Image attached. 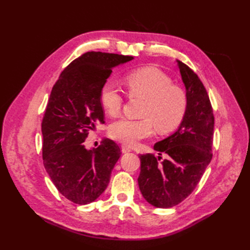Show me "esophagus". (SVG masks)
Masks as SVG:
<instances>
[{"mask_svg":"<svg viewBox=\"0 0 250 250\" xmlns=\"http://www.w3.org/2000/svg\"><path fill=\"white\" fill-rule=\"evenodd\" d=\"M121 151H122V153H128V152L131 151V148L128 147V146H125V145H122L121 146Z\"/></svg>","mask_w":250,"mask_h":250,"instance_id":"esophagus-1","label":"esophagus"}]
</instances>
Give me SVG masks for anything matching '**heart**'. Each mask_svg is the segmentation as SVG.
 I'll return each mask as SVG.
<instances>
[{
    "label": "heart",
    "mask_w": 250,
    "mask_h": 250,
    "mask_svg": "<svg viewBox=\"0 0 250 250\" xmlns=\"http://www.w3.org/2000/svg\"><path fill=\"white\" fill-rule=\"evenodd\" d=\"M125 84L132 98L144 100L140 120L120 118L109 126L111 139L125 145H134L153 132V125L161 133L176 129L187 110V95L172 84V79L157 67L146 66L132 71L125 77ZM100 101L107 114L120 111L124 98L114 83H104Z\"/></svg>",
    "instance_id": "heart-1"
}]
</instances>
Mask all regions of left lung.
Listing matches in <instances>:
<instances>
[{
  "mask_svg": "<svg viewBox=\"0 0 250 250\" xmlns=\"http://www.w3.org/2000/svg\"><path fill=\"white\" fill-rule=\"evenodd\" d=\"M187 95V110L178 129L153 145L158 156L141 155L137 178L144 199L155 207L177 205L192 192L211 160L214 115L198 75L176 60ZM162 153L167 159L160 162Z\"/></svg>",
  "mask_w": 250,
  "mask_h": 250,
  "instance_id": "obj_1",
  "label": "left lung"
}]
</instances>
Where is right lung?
<instances>
[{"label": "right lung", "mask_w": 250, "mask_h": 250, "mask_svg": "<svg viewBox=\"0 0 250 250\" xmlns=\"http://www.w3.org/2000/svg\"><path fill=\"white\" fill-rule=\"evenodd\" d=\"M131 56L90 51L68 64L51 90L42 124L46 172L59 192L76 204H89L104 192L120 158V148L105 140L87 149L83 142L97 122L104 124L100 91L113 68Z\"/></svg>", "instance_id": "right-lung-1"}]
</instances>
